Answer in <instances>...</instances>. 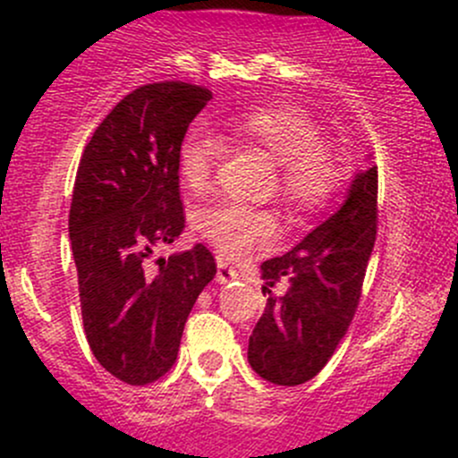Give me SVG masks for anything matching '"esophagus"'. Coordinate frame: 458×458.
Listing matches in <instances>:
<instances>
[{
    "mask_svg": "<svg viewBox=\"0 0 458 458\" xmlns=\"http://www.w3.org/2000/svg\"><path fill=\"white\" fill-rule=\"evenodd\" d=\"M238 277V271H235L233 267H229L225 260H218V271H216V280L220 282V284H227V282L235 280Z\"/></svg>",
    "mask_w": 458,
    "mask_h": 458,
    "instance_id": "1",
    "label": "esophagus"
}]
</instances>
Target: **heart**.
I'll return each instance as SVG.
<instances>
[{
    "label": "heart",
    "instance_id": "heart-1",
    "mask_svg": "<svg viewBox=\"0 0 458 458\" xmlns=\"http://www.w3.org/2000/svg\"><path fill=\"white\" fill-rule=\"evenodd\" d=\"M240 140L264 149L277 163V194L291 209H324L342 182V167L315 121L293 107H256L235 123ZM225 154V140L209 127H194L178 152L182 182L205 191ZM198 231L223 256L238 258L253 244L271 242L276 220L242 202L223 200L198 214Z\"/></svg>",
    "mask_w": 458,
    "mask_h": 458
}]
</instances>
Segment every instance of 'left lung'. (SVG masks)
<instances>
[{"mask_svg":"<svg viewBox=\"0 0 458 458\" xmlns=\"http://www.w3.org/2000/svg\"><path fill=\"white\" fill-rule=\"evenodd\" d=\"M377 235V167L361 169L346 200L289 253L262 262L267 309L249 337V364L277 386H300L327 366L361 298ZM273 285L283 293L273 296Z\"/></svg>","mask_w":458,"mask_h":458,"instance_id":"left-lung-1","label":"left lung"}]
</instances>
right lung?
I'll list each match as a JSON object with an SVG mask.
<instances>
[{
  "mask_svg": "<svg viewBox=\"0 0 458 458\" xmlns=\"http://www.w3.org/2000/svg\"><path fill=\"white\" fill-rule=\"evenodd\" d=\"M209 98L182 81L136 88L94 130L74 178L68 229L83 328L98 364L130 386L172 369L190 310L216 276L202 244L145 268L154 247L185 229L178 152Z\"/></svg>",
  "mask_w": 458,
  "mask_h": 458,
  "instance_id": "1",
  "label": "right lung"
}]
</instances>
